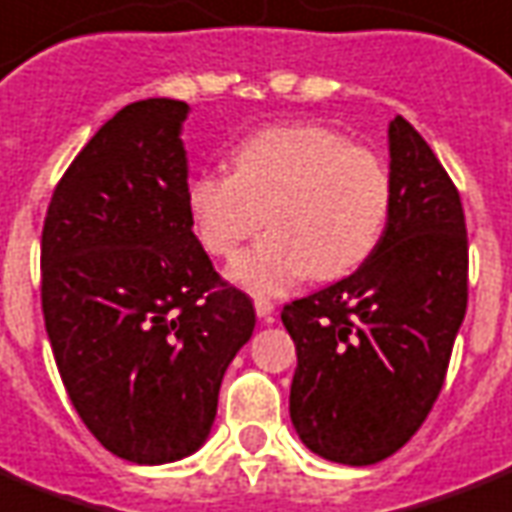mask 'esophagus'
Here are the masks:
<instances>
[{
    "mask_svg": "<svg viewBox=\"0 0 512 512\" xmlns=\"http://www.w3.org/2000/svg\"><path fill=\"white\" fill-rule=\"evenodd\" d=\"M255 311H257V317L265 319V322H271L276 306H273V303L268 298H255Z\"/></svg>",
    "mask_w": 512,
    "mask_h": 512,
    "instance_id": "34e87169",
    "label": "esophagus"
}]
</instances>
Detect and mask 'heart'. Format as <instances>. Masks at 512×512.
I'll list each match as a JSON object with an SVG mask.
<instances>
[{"label":"heart","mask_w":512,"mask_h":512,"mask_svg":"<svg viewBox=\"0 0 512 512\" xmlns=\"http://www.w3.org/2000/svg\"><path fill=\"white\" fill-rule=\"evenodd\" d=\"M233 174L201 171L185 204L201 247L228 257L263 228L271 233L230 263L233 282L282 292L303 276L338 279L365 263L392 209L381 155L319 123H282L244 136Z\"/></svg>","instance_id":"b5f03b06"}]
</instances>
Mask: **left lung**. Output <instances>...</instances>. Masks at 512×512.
I'll list each match as a JSON object with an SVG mask.
<instances>
[{"instance_id":"1","label":"left lung","mask_w":512,"mask_h":512,"mask_svg":"<svg viewBox=\"0 0 512 512\" xmlns=\"http://www.w3.org/2000/svg\"><path fill=\"white\" fill-rule=\"evenodd\" d=\"M392 209L357 271L282 322L295 341L290 416L314 454L376 464L416 435L446 381L467 311V225L459 190L416 128L389 123Z\"/></svg>"}]
</instances>
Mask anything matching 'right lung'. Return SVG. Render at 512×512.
<instances>
[{"label": "right lung", "instance_id": "obj_1", "mask_svg": "<svg viewBox=\"0 0 512 512\" xmlns=\"http://www.w3.org/2000/svg\"><path fill=\"white\" fill-rule=\"evenodd\" d=\"M185 101L144 99L93 134L42 228V314L74 411L136 464L193 454L230 360L255 330L187 214Z\"/></svg>", "mask_w": 512, "mask_h": 512}]
</instances>
